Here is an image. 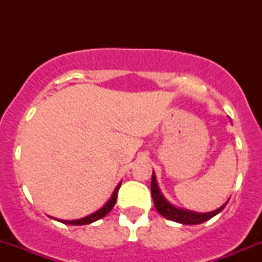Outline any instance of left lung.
I'll use <instances>...</instances> for the list:
<instances>
[{"instance_id": "1", "label": "left lung", "mask_w": 262, "mask_h": 262, "mask_svg": "<svg viewBox=\"0 0 262 262\" xmlns=\"http://www.w3.org/2000/svg\"><path fill=\"white\" fill-rule=\"evenodd\" d=\"M150 192H152V199L153 203H155L156 209H157V212L160 213L161 215L165 216L168 221L178 222V223L181 224H187V226H194V224H200L209 221V219L213 218L214 215L221 213L222 210L224 209V207L227 205V203H224L221 208L208 213H198L192 212V210L182 209V208L175 207V205L171 204V203L166 199L165 195H163L162 191L160 190L155 171L152 172V180H150Z\"/></svg>"}]
</instances>
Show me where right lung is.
Wrapping results in <instances>:
<instances>
[{"mask_svg":"<svg viewBox=\"0 0 262 262\" xmlns=\"http://www.w3.org/2000/svg\"><path fill=\"white\" fill-rule=\"evenodd\" d=\"M120 185H121V181L116 185L115 190L113 191L112 198H110V199L105 203L104 207H101L99 210H96V212L89 214V215L83 216V218L73 219V221H63V219H55V218H53V219L60 222V223L70 224V226H84V224H91V223H94V222L99 221V219L104 218V216L106 215V214H109L110 210L114 208V205L116 203V196H118V191H119V187H120ZM50 218H52V216H50Z\"/></svg>","mask_w":262,"mask_h":262,"instance_id":"obj_1","label":"right lung"}]
</instances>
